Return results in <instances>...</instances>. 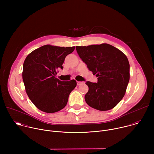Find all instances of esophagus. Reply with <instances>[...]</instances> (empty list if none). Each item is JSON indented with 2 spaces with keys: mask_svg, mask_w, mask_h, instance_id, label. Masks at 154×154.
Instances as JSON below:
<instances>
[{
  "mask_svg": "<svg viewBox=\"0 0 154 154\" xmlns=\"http://www.w3.org/2000/svg\"><path fill=\"white\" fill-rule=\"evenodd\" d=\"M83 83V82H79V81H77V85L79 86V85H82Z\"/></svg>",
  "mask_w": 154,
  "mask_h": 154,
  "instance_id": "obj_1",
  "label": "esophagus"
}]
</instances>
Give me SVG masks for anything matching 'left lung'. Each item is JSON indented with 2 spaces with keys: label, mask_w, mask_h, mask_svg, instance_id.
<instances>
[{
  "label": "left lung",
  "mask_w": 154,
  "mask_h": 154,
  "mask_svg": "<svg viewBox=\"0 0 154 154\" xmlns=\"http://www.w3.org/2000/svg\"><path fill=\"white\" fill-rule=\"evenodd\" d=\"M80 58L97 77V83L86 82V103L100 111L113 108L125 95L130 79V64L126 55L115 47L103 43L76 46Z\"/></svg>",
  "instance_id": "obj_1"
}]
</instances>
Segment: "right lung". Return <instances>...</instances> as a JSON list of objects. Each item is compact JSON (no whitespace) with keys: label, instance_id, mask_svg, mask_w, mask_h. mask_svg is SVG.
Listing matches in <instances>:
<instances>
[{"label":"right lung","instance_id":"right-lung-1","mask_svg":"<svg viewBox=\"0 0 154 154\" xmlns=\"http://www.w3.org/2000/svg\"><path fill=\"white\" fill-rule=\"evenodd\" d=\"M75 47H59L49 45L41 46L26 57L23 79L26 93L41 111L52 113L66 105L71 92L75 88V80L61 81L55 77L58 68Z\"/></svg>","mask_w":154,"mask_h":154}]
</instances>
